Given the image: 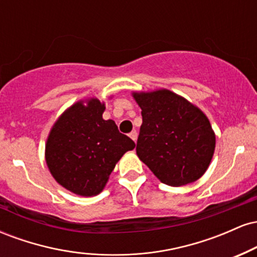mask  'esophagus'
Listing matches in <instances>:
<instances>
[{"label":"esophagus","mask_w":257,"mask_h":257,"mask_svg":"<svg viewBox=\"0 0 257 257\" xmlns=\"http://www.w3.org/2000/svg\"><path fill=\"white\" fill-rule=\"evenodd\" d=\"M129 137L132 138V140L134 141V143H137V139H138V133L137 131H133L131 134H129Z\"/></svg>","instance_id":"34e87169"}]
</instances>
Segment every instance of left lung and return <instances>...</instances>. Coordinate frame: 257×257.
I'll use <instances>...</instances> for the list:
<instances>
[{"mask_svg": "<svg viewBox=\"0 0 257 257\" xmlns=\"http://www.w3.org/2000/svg\"><path fill=\"white\" fill-rule=\"evenodd\" d=\"M133 95L143 116L139 158L163 184L178 187L198 180L215 150V134L205 114L167 89Z\"/></svg>", "mask_w": 257, "mask_h": 257, "instance_id": "left-lung-1", "label": "left lung"}]
</instances>
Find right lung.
<instances>
[{"mask_svg": "<svg viewBox=\"0 0 257 257\" xmlns=\"http://www.w3.org/2000/svg\"><path fill=\"white\" fill-rule=\"evenodd\" d=\"M105 105L91 99L72 105L53 125L46 145L47 166L66 190L91 197L100 193L117 162L135 147L112 119Z\"/></svg>", "mask_w": 257, "mask_h": 257, "instance_id": "right-lung-1", "label": "right lung"}]
</instances>
